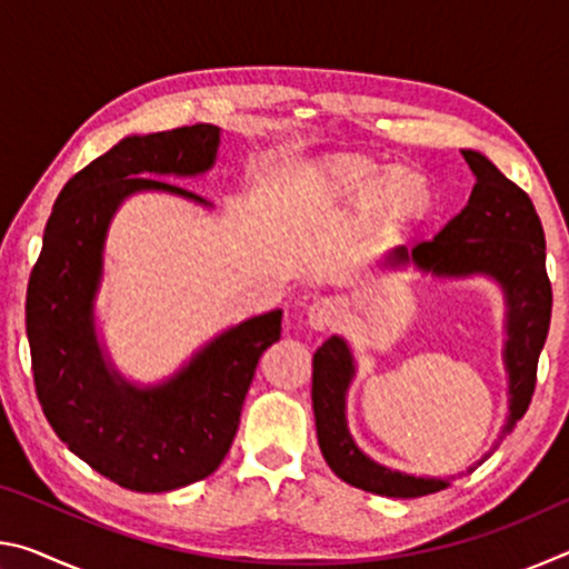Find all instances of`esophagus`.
<instances>
[{
    "instance_id": "esophagus-1",
    "label": "esophagus",
    "mask_w": 569,
    "mask_h": 569,
    "mask_svg": "<svg viewBox=\"0 0 569 569\" xmlns=\"http://www.w3.org/2000/svg\"><path fill=\"white\" fill-rule=\"evenodd\" d=\"M336 319H339V301L331 296L319 298V301L308 306V323H311L313 329H331Z\"/></svg>"
}]
</instances>
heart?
Segmentation results:
<instances>
[{
	"instance_id": "obj_1",
	"label": "heart",
	"mask_w": 569,
	"mask_h": 569,
	"mask_svg": "<svg viewBox=\"0 0 569 569\" xmlns=\"http://www.w3.org/2000/svg\"><path fill=\"white\" fill-rule=\"evenodd\" d=\"M343 182L361 198H377L381 192H391V206L399 213H411L423 203V190L413 178H387L373 170H346Z\"/></svg>"
}]
</instances>
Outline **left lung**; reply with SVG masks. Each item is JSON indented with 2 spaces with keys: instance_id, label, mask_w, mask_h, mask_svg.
Wrapping results in <instances>:
<instances>
[{
  "instance_id": "obj_1",
  "label": "left lung",
  "mask_w": 569,
  "mask_h": 569,
  "mask_svg": "<svg viewBox=\"0 0 569 569\" xmlns=\"http://www.w3.org/2000/svg\"><path fill=\"white\" fill-rule=\"evenodd\" d=\"M461 156L477 176L469 203L435 238L419 240L411 258L421 271L435 276L489 273L505 286L509 303L507 369L512 393V407L502 431V437H507L532 401L539 351L550 331L552 283L545 266V230L522 188L505 178L479 152L461 150ZM407 261V248H399L393 253V263ZM351 377V353L339 336H331L313 353L311 399L321 455L333 475L383 497H423L445 489L447 481L391 471L373 465L356 449L343 419V397Z\"/></svg>"
}]
</instances>
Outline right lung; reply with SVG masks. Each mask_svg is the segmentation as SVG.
<instances>
[{"mask_svg": "<svg viewBox=\"0 0 569 569\" xmlns=\"http://www.w3.org/2000/svg\"><path fill=\"white\" fill-rule=\"evenodd\" d=\"M216 124L132 134L67 180L47 220L27 286L34 391L54 435L77 457L132 492H170L213 475L228 455L246 393L283 311L238 323L166 387L138 391L114 379L92 329L102 240L134 190L196 192L150 176H196L216 160Z\"/></svg>", "mask_w": 569, "mask_h": 569, "instance_id": "right-lung-1", "label": "right lung"}]
</instances>
